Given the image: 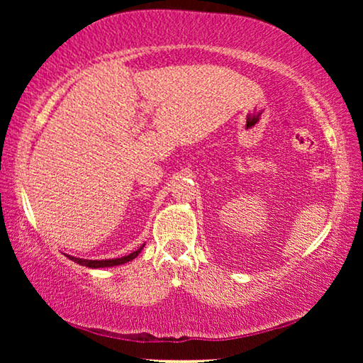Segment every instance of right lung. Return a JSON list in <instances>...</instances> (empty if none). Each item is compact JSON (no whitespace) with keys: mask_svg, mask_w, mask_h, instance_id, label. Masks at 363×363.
I'll use <instances>...</instances> for the list:
<instances>
[{"mask_svg":"<svg viewBox=\"0 0 363 363\" xmlns=\"http://www.w3.org/2000/svg\"><path fill=\"white\" fill-rule=\"evenodd\" d=\"M143 248H144V245L143 247H140L139 250H136V251H133L131 255H128V256H123V257H116V259H106V261H91V259H79V257H73V256H69L70 259L73 261V262H77V264H79V266H86V267H91V269H97V267H112V266H120V264H125V262H128V261H131V259H134V257H136L140 251H143Z\"/></svg>","mask_w":363,"mask_h":363,"instance_id":"1","label":"right lung"}]
</instances>
